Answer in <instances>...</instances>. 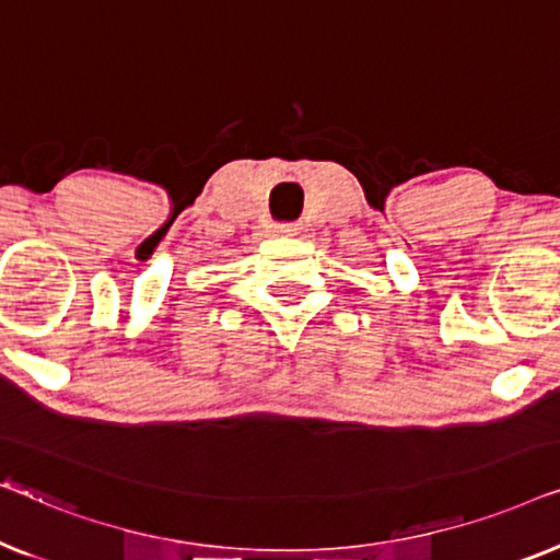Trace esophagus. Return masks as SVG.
Masks as SVG:
<instances>
[{"label":"esophagus","instance_id":"34e87169","mask_svg":"<svg viewBox=\"0 0 560 560\" xmlns=\"http://www.w3.org/2000/svg\"><path fill=\"white\" fill-rule=\"evenodd\" d=\"M275 232L282 236H298L301 234V224H278L275 226Z\"/></svg>","mask_w":560,"mask_h":560}]
</instances>
